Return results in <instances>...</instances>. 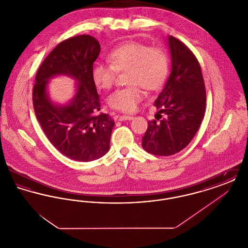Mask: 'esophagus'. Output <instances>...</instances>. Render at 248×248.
Segmentation results:
<instances>
[{"instance_id":"1","label":"esophagus","mask_w":248,"mask_h":248,"mask_svg":"<svg viewBox=\"0 0 248 248\" xmlns=\"http://www.w3.org/2000/svg\"><path fill=\"white\" fill-rule=\"evenodd\" d=\"M133 116H130V115H121V116H118L119 121H121V122H123V121H131V120H133Z\"/></svg>"}]
</instances>
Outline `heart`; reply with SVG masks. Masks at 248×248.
I'll list each match as a JSON object with an SVG mask.
<instances>
[{"label": "heart", "instance_id": "heart-1", "mask_svg": "<svg viewBox=\"0 0 248 248\" xmlns=\"http://www.w3.org/2000/svg\"><path fill=\"white\" fill-rule=\"evenodd\" d=\"M110 64L95 62L91 71L94 85L98 89L111 88L117 71H128L127 83L131 86L120 88L108 95L111 108L133 112L144 97L142 87L156 90L165 82L168 60L160 48H150L139 42H128L113 48L108 55Z\"/></svg>", "mask_w": 248, "mask_h": 248}]
</instances>
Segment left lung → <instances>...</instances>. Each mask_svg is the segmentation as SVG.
I'll return each instance as SVG.
<instances>
[{
	"label": "left lung",
	"instance_id": "obj_1",
	"mask_svg": "<svg viewBox=\"0 0 248 248\" xmlns=\"http://www.w3.org/2000/svg\"><path fill=\"white\" fill-rule=\"evenodd\" d=\"M171 72L154 101L165 118L148 122L143 149L154 155L169 156L186 148L197 133L204 115L206 94L200 64L193 53L173 36L166 39Z\"/></svg>",
	"mask_w": 248,
	"mask_h": 248
}]
</instances>
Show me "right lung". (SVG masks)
<instances>
[{
	"mask_svg": "<svg viewBox=\"0 0 248 248\" xmlns=\"http://www.w3.org/2000/svg\"><path fill=\"white\" fill-rule=\"evenodd\" d=\"M100 53L93 36L79 35L63 41L52 50L36 73L32 101L36 117L52 145L68 158L91 162L109 150L114 121L100 110L99 95L91 71ZM64 75L76 82V93L65 105L54 103L47 84Z\"/></svg>",
	"mask_w": 248,
	"mask_h": 248,
	"instance_id": "1",
	"label": "right lung"
}]
</instances>
